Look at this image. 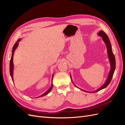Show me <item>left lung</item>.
<instances>
[{"instance_id":"8db88e82","label":"left lung","mask_w":125,"mask_h":125,"mask_svg":"<svg viewBox=\"0 0 125 125\" xmlns=\"http://www.w3.org/2000/svg\"><path fill=\"white\" fill-rule=\"evenodd\" d=\"M98 35H99L100 36L102 37V39H103V41L104 42V43H105L106 45V48H107V55L108 56V59L109 60V62H110V65H111V70L110 71H109L108 75V77L105 83L102 85L101 87H100V88H99L98 89H97L95 91H93V92H88L86 91L83 90H82L81 89H80L81 90H83V91L86 92H90V93H94V92H97L98 91H99L105 88H106V87L108 85V84H109V83L111 82L113 76V74H114V71L115 70V67H116V60H115V56L113 54V51H112V45L110 42V41H109L108 37L107 36V35H106V34L104 31H100L99 33L97 34ZM70 78L71 79V81H72V78L71 77L70 75ZM73 83V84L77 87L76 85L74 84V83L73 82V81H72ZM78 88V87H77Z\"/></svg>"}]
</instances>
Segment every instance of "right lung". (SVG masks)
I'll use <instances>...</instances> for the list:
<instances>
[{"label":"right lung","instance_id":"obj_1","mask_svg":"<svg viewBox=\"0 0 125 125\" xmlns=\"http://www.w3.org/2000/svg\"><path fill=\"white\" fill-rule=\"evenodd\" d=\"M21 39H19L18 41L17 42L14 44V46L12 48V55H11V59H10V75H11V78H12V81H13V55H14V52H15V50H16V48L18 47V45H19V42L21 41ZM53 75H54V74H52V78H53ZM14 83V82H13ZM52 85L51 86V88L49 89L46 92H45L44 94H43L42 95H41V96H38V97H42V96H45L47 95V94H48L52 90Z\"/></svg>","mask_w":125,"mask_h":125}]
</instances>
